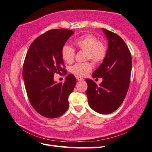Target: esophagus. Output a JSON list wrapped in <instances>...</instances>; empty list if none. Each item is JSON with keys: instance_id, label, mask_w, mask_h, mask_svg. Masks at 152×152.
<instances>
[{"instance_id": "1", "label": "esophagus", "mask_w": 152, "mask_h": 152, "mask_svg": "<svg viewBox=\"0 0 152 152\" xmlns=\"http://www.w3.org/2000/svg\"><path fill=\"white\" fill-rule=\"evenodd\" d=\"M76 80H78V81H82V80H84V78L80 76H76Z\"/></svg>"}]
</instances>
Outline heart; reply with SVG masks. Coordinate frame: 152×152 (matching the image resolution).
<instances>
[{
  "label": "heart",
  "mask_w": 152,
  "mask_h": 152,
  "mask_svg": "<svg viewBox=\"0 0 152 152\" xmlns=\"http://www.w3.org/2000/svg\"><path fill=\"white\" fill-rule=\"evenodd\" d=\"M74 45L79 50L85 51V60H91L95 63L103 61L107 54V46L103 41L91 34H86L74 40ZM61 56L67 63L72 62L75 56V50L67 45H64L61 49ZM92 70V64L87 61L74 64L70 68V72L74 75L84 77L87 76Z\"/></svg>",
  "instance_id": "heart-1"
}]
</instances>
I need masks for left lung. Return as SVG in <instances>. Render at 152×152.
I'll return each mask as SVG.
<instances>
[{
    "label": "left lung",
    "instance_id": "1",
    "mask_svg": "<svg viewBox=\"0 0 152 152\" xmlns=\"http://www.w3.org/2000/svg\"><path fill=\"white\" fill-rule=\"evenodd\" d=\"M109 40L107 54L94 71L93 78H102L98 86L91 79L86 80L90 107L101 114H109L123 103L129 90L132 70V56L125 42L117 34L103 28Z\"/></svg>",
    "mask_w": 152,
    "mask_h": 152
}]
</instances>
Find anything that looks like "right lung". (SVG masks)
Returning <instances> with one entry per match:
<instances>
[{"mask_svg": "<svg viewBox=\"0 0 152 152\" xmlns=\"http://www.w3.org/2000/svg\"><path fill=\"white\" fill-rule=\"evenodd\" d=\"M74 33L67 29H50L35 39L27 52L22 70L27 95L34 109L45 117H60L69 106L75 76L68 74L64 83H56L53 78L61 72L66 75L61 49Z\"/></svg>", "mask_w": 152, "mask_h": 152, "instance_id": "right-lung-1", "label": "right lung"}]
</instances>
